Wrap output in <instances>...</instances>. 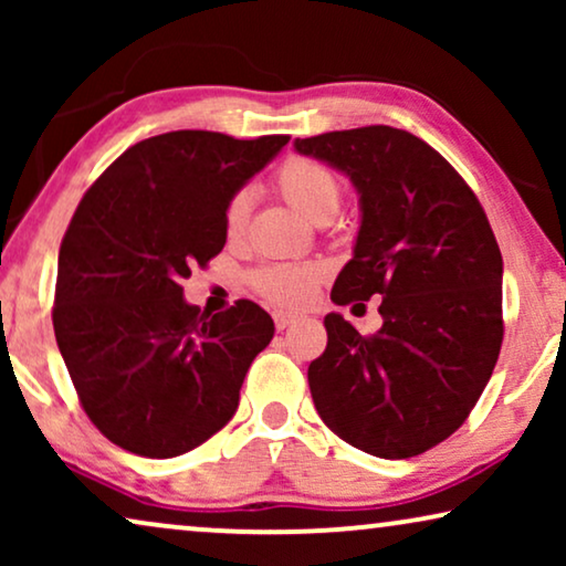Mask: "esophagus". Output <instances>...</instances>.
<instances>
[{
  "label": "esophagus",
  "mask_w": 566,
  "mask_h": 566,
  "mask_svg": "<svg viewBox=\"0 0 566 566\" xmlns=\"http://www.w3.org/2000/svg\"><path fill=\"white\" fill-rule=\"evenodd\" d=\"M273 319H275V327L277 329H285V327H291L293 322H298V316L296 314H289V312H275Z\"/></svg>",
  "instance_id": "34e87169"
}]
</instances>
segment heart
Listing matches in <instances>:
<instances>
[{"mask_svg":"<svg viewBox=\"0 0 566 566\" xmlns=\"http://www.w3.org/2000/svg\"><path fill=\"white\" fill-rule=\"evenodd\" d=\"M275 188L296 211L308 221H319L324 216L335 219L339 200H343V185L329 167L314 159L293 157L275 172ZM247 211H250V192L242 190L229 200L227 234L237 237L244 227ZM322 268L316 262H275V265L260 268L252 275V285L260 296L281 306H304L316 289Z\"/></svg>","mask_w":566,"mask_h":566,"instance_id":"obj_1","label":"heart"}]
</instances>
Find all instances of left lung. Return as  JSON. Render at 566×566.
<instances>
[{
	"instance_id": "1",
	"label": "left lung",
	"mask_w": 566,
	"mask_h": 566,
	"mask_svg": "<svg viewBox=\"0 0 566 566\" xmlns=\"http://www.w3.org/2000/svg\"><path fill=\"white\" fill-rule=\"evenodd\" d=\"M358 192L360 229L332 301L384 296L381 329L324 316L308 366L324 424L378 459H412L467 420L502 345V254L484 208L440 154L391 126L296 138Z\"/></svg>"
}]
</instances>
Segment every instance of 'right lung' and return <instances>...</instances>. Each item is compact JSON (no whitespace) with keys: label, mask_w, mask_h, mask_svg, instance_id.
Instances as JSON below:
<instances>
[{"label":"right lung","mask_w":566,"mask_h":566,"mask_svg":"<svg viewBox=\"0 0 566 566\" xmlns=\"http://www.w3.org/2000/svg\"><path fill=\"white\" fill-rule=\"evenodd\" d=\"M289 136L172 130L120 154L84 192L59 252L53 332L84 412L115 446L172 459L237 412L265 308L206 314L182 281L227 244L229 200Z\"/></svg>","instance_id":"1"}]
</instances>
